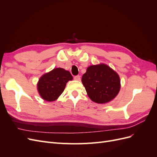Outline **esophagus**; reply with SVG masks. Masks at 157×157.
<instances>
[{
	"label": "esophagus",
	"mask_w": 157,
	"mask_h": 157,
	"mask_svg": "<svg viewBox=\"0 0 157 157\" xmlns=\"http://www.w3.org/2000/svg\"><path fill=\"white\" fill-rule=\"evenodd\" d=\"M74 79L75 80H78V81H80V77L79 75H77V76H75V77H74Z\"/></svg>",
	"instance_id": "obj_1"
}]
</instances>
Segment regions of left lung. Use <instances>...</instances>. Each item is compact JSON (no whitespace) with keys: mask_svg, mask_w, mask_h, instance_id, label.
I'll return each mask as SVG.
<instances>
[{"mask_svg":"<svg viewBox=\"0 0 157 157\" xmlns=\"http://www.w3.org/2000/svg\"><path fill=\"white\" fill-rule=\"evenodd\" d=\"M82 82L90 99L99 104L113 100L121 87L119 75L105 63L88 67L82 75Z\"/></svg>","mask_w":157,"mask_h":157,"instance_id":"left-lung-1","label":"left lung"}]
</instances>
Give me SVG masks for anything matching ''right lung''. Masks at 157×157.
<instances>
[{
    "label": "right lung",
    "instance_id": "1",
    "mask_svg": "<svg viewBox=\"0 0 157 157\" xmlns=\"http://www.w3.org/2000/svg\"><path fill=\"white\" fill-rule=\"evenodd\" d=\"M73 78L69 71L54 68L40 77L36 84L38 92L44 100L54 101L63 93L67 83Z\"/></svg>",
    "mask_w": 157,
    "mask_h": 157
}]
</instances>
